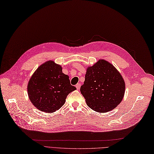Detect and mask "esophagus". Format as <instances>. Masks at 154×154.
<instances>
[{
	"label": "esophagus",
	"mask_w": 154,
	"mask_h": 154,
	"mask_svg": "<svg viewBox=\"0 0 154 154\" xmlns=\"http://www.w3.org/2000/svg\"><path fill=\"white\" fill-rule=\"evenodd\" d=\"M80 86H81V85H80V83H78V84H76V87L77 90H79V88H80Z\"/></svg>",
	"instance_id": "34e87169"
}]
</instances>
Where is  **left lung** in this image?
<instances>
[{
	"instance_id": "left-lung-1",
	"label": "left lung",
	"mask_w": 154,
	"mask_h": 154,
	"mask_svg": "<svg viewBox=\"0 0 154 154\" xmlns=\"http://www.w3.org/2000/svg\"><path fill=\"white\" fill-rule=\"evenodd\" d=\"M125 91L124 79L113 64L99 59L87 68L80 92L89 108L99 113L113 109L122 100Z\"/></svg>"
}]
</instances>
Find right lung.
I'll list each match as a JSON object with an SVG mask.
<instances>
[{"instance_id": "1", "label": "right lung", "mask_w": 154, "mask_h": 154, "mask_svg": "<svg viewBox=\"0 0 154 154\" xmlns=\"http://www.w3.org/2000/svg\"><path fill=\"white\" fill-rule=\"evenodd\" d=\"M76 88L69 77L54 60L41 64L30 77L27 85L29 99L34 106L46 113H54L64 104L67 95Z\"/></svg>"}]
</instances>
